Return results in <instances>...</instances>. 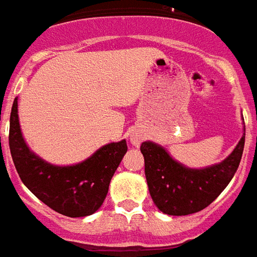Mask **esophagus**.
<instances>
[{
    "instance_id": "34e87169",
    "label": "esophagus",
    "mask_w": 257,
    "mask_h": 257,
    "mask_svg": "<svg viewBox=\"0 0 257 257\" xmlns=\"http://www.w3.org/2000/svg\"><path fill=\"white\" fill-rule=\"evenodd\" d=\"M130 142L133 144V145H136V147H138L140 144H141V137L138 136L137 133H133L130 136Z\"/></svg>"
}]
</instances>
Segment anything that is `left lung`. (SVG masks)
Returning a JSON list of instances; mask_svg holds the SVG:
<instances>
[{"mask_svg":"<svg viewBox=\"0 0 257 257\" xmlns=\"http://www.w3.org/2000/svg\"><path fill=\"white\" fill-rule=\"evenodd\" d=\"M242 137L234 151L220 163L204 168H190L177 162L156 142L145 141L141 153L145 159V177L153 203L163 213L183 216L198 212L223 192L242 157Z\"/></svg>","mask_w":257,"mask_h":257,"instance_id":"left-lung-1","label":"left lung"}]
</instances>
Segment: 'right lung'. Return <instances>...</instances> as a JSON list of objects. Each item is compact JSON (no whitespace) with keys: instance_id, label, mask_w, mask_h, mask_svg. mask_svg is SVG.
Instances as JSON below:
<instances>
[{"instance_id":"obj_1","label":"right lung","mask_w":257,"mask_h":257,"mask_svg":"<svg viewBox=\"0 0 257 257\" xmlns=\"http://www.w3.org/2000/svg\"><path fill=\"white\" fill-rule=\"evenodd\" d=\"M1 140V138H0ZM9 149L26 188L56 212L83 218L98 211L106 197L110 179L126 155V140L110 142L71 166H56L35 155L24 141L15 98L9 123Z\"/></svg>"}]
</instances>
